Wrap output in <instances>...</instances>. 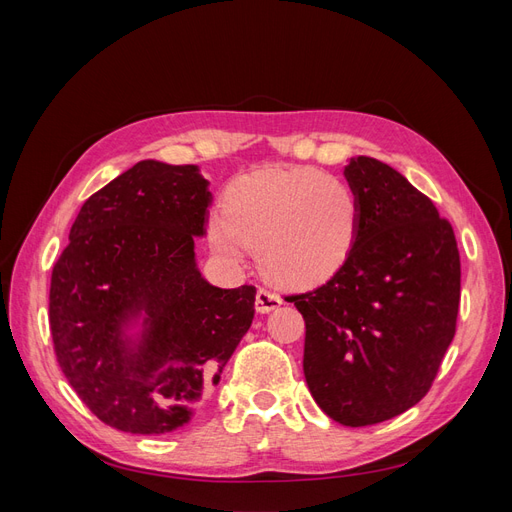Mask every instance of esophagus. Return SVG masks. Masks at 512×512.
<instances>
[{"mask_svg": "<svg viewBox=\"0 0 512 512\" xmlns=\"http://www.w3.org/2000/svg\"><path fill=\"white\" fill-rule=\"evenodd\" d=\"M280 305H282V297L277 292H273L269 288H260L256 292V309L260 314H269Z\"/></svg>", "mask_w": 512, "mask_h": 512, "instance_id": "esophagus-1", "label": "esophagus"}]
</instances>
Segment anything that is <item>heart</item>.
Here are the masks:
<instances>
[{
	"label": "heart",
	"mask_w": 512,
	"mask_h": 512,
	"mask_svg": "<svg viewBox=\"0 0 512 512\" xmlns=\"http://www.w3.org/2000/svg\"><path fill=\"white\" fill-rule=\"evenodd\" d=\"M359 220V196L342 177L271 166L228 185L224 218L211 220L209 241L230 260L252 247L273 282L307 288L344 265Z\"/></svg>",
	"instance_id": "obj_1"
}]
</instances>
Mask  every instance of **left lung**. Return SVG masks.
<instances>
[{
  "mask_svg": "<svg viewBox=\"0 0 512 512\" xmlns=\"http://www.w3.org/2000/svg\"><path fill=\"white\" fill-rule=\"evenodd\" d=\"M346 179L361 205L352 250L327 284L286 301L305 320L316 404L367 427L429 393L457 329L461 260L451 222L395 168L350 158Z\"/></svg>",
  "mask_w": 512,
  "mask_h": 512,
  "instance_id": "left-lung-1",
  "label": "left lung"
}]
</instances>
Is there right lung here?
Listing matches in <instances>:
<instances>
[{
	"mask_svg": "<svg viewBox=\"0 0 512 512\" xmlns=\"http://www.w3.org/2000/svg\"><path fill=\"white\" fill-rule=\"evenodd\" d=\"M207 179L192 164L143 160L91 194L53 267L57 363L102 423L160 436L188 425L254 320L256 288H215L194 262ZM145 311L132 349L122 324Z\"/></svg>",
	"mask_w": 512,
	"mask_h": 512,
	"instance_id": "1",
	"label": "right lung"
}]
</instances>
